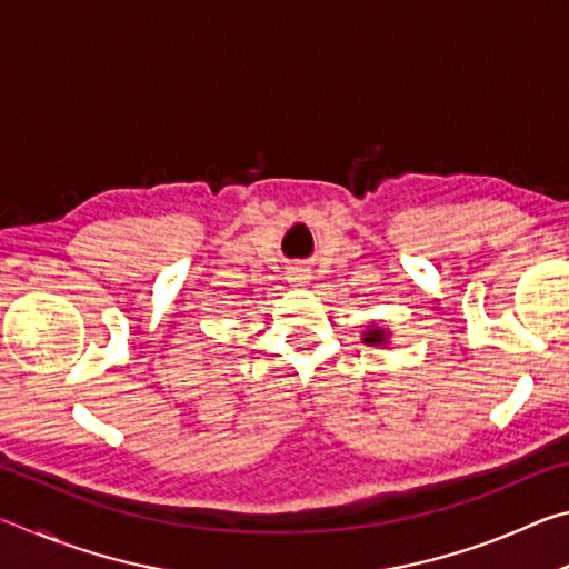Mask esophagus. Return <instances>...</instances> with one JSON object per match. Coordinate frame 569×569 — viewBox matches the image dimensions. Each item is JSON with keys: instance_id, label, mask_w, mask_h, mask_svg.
I'll return each instance as SVG.
<instances>
[{"instance_id": "34e87169", "label": "esophagus", "mask_w": 569, "mask_h": 569, "mask_svg": "<svg viewBox=\"0 0 569 569\" xmlns=\"http://www.w3.org/2000/svg\"><path fill=\"white\" fill-rule=\"evenodd\" d=\"M288 276H291V281H293V283H301V286L308 281V273L303 271V268H293V271L288 273Z\"/></svg>"}]
</instances>
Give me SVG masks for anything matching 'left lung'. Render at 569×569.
I'll return each mask as SVG.
<instances>
[{"label":"left lung","instance_id":"obj_1","mask_svg":"<svg viewBox=\"0 0 569 569\" xmlns=\"http://www.w3.org/2000/svg\"><path fill=\"white\" fill-rule=\"evenodd\" d=\"M389 331L387 329H381V326H371V329L369 331H366L363 333V343L366 346H387L389 343Z\"/></svg>","mask_w":569,"mask_h":569}]
</instances>
